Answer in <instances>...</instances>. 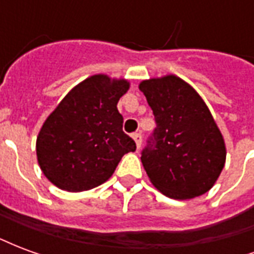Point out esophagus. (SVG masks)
<instances>
[{"label":"esophagus","instance_id":"34e87169","mask_svg":"<svg viewBox=\"0 0 254 254\" xmlns=\"http://www.w3.org/2000/svg\"><path fill=\"white\" fill-rule=\"evenodd\" d=\"M132 137H133V140H134V143H136V147H137V148H140V147H141V141H143L141 134H140V133H133Z\"/></svg>","mask_w":254,"mask_h":254}]
</instances>
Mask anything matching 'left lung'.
I'll use <instances>...</instances> for the list:
<instances>
[{"label":"left lung","instance_id":"8db88e82","mask_svg":"<svg viewBox=\"0 0 254 254\" xmlns=\"http://www.w3.org/2000/svg\"><path fill=\"white\" fill-rule=\"evenodd\" d=\"M155 116L141 162L165 196L189 200L213 187L226 162V145L211 111L196 89L174 74L138 85Z\"/></svg>","mask_w":254,"mask_h":254}]
</instances>
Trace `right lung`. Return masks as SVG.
Returning a JSON list of instances; mask_svg holds the SVG:
<instances>
[{
    "label": "right lung",
    "instance_id": "1",
    "mask_svg": "<svg viewBox=\"0 0 254 254\" xmlns=\"http://www.w3.org/2000/svg\"><path fill=\"white\" fill-rule=\"evenodd\" d=\"M129 85L125 78L94 74L73 87L47 117L36 138V156L52 184L66 191L99 187L122 156L136 149L117 109Z\"/></svg>",
    "mask_w": 254,
    "mask_h": 254
}]
</instances>
